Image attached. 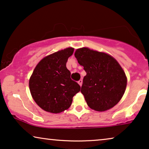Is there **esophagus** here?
Returning <instances> with one entry per match:
<instances>
[{
  "mask_svg": "<svg viewBox=\"0 0 149 149\" xmlns=\"http://www.w3.org/2000/svg\"><path fill=\"white\" fill-rule=\"evenodd\" d=\"M82 79H79V80L78 81V84H79V86H81V85H82Z\"/></svg>",
  "mask_w": 149,
  "mask_h": 149,
  "instance_id": "obj_1",
  "label": "esophagus"
}]
</instances>
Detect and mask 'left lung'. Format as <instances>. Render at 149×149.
Returning <instances> with one entry per match:
<instances>
[{"instance_id": "1", "label": "left lung", "mask_w": 149, "mask_h": 149, "mask_svg": "<svg viewBox=\"0 0 149 149\" xmlns=\"http://www.w3.org/2000/svg\"><path fill=\"white\" fill-rule=\"evenodd\" d=\"M75 56L86 72L81 93L89 107L97 111L113 107L127 86V77L120 65L109 54L86 47L77 49Z\"/></svg>"}]
</instances>
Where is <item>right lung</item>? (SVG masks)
Instances as JSON below:
<instances>
[{
    "label": "right lung",
    "instance_id": "add662e5",
    "mask_svg": "<svg viewBox=\"0 0 149 149\" xmlns=\"http://www.w3.org/2000/svg\"><path fill=\"white\" fill-rule=\"evenodd\" d=\"M72 47L45 56L36 67L29 81L33 99L46 111L58 113L68 109L73 97L80 86L71 79L66 68L68 58L72 55Z\"/></svg>",
    "mask_w": 149,
    "mask_h": 149
}]
</instances>
